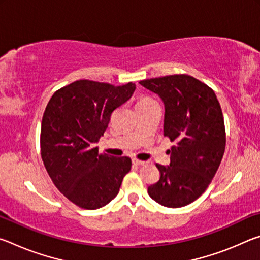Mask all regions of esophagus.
<instances>
[{"label":"esophagus","instance_id":"1","mask_svg":"<svg viewBox=\"0 0 260 260\" xmlns=\"http://www.w3.org/2000/svg\"><path fill=\"white\" fill-rule=\"evenodd\" d=\"M132 162H133L134 165H138V166H141V165H144L146 164V161H143V160H139V159H132Z\"/></svg>","mask_w":260,"mask_h":260}]
</instances>
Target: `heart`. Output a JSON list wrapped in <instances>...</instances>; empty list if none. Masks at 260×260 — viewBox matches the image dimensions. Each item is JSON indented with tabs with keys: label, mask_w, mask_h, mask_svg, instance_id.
Wrapping results in <instances>:
<instances>
[{
	"label": "heart",
	"mask_w": 260,
	"mask_h": 260,
	"mask_svg": "<svg viewBox=\"0 0 260 260\" xmlns=\"http://www.w3.org/2000/svg\"><path fill=\"white\" fill-rule=\"evenodd\" d=\"M151 102H155L152 99H149V98H144L140 101L139 103H151Z\"/></svg>",
	"instance_id": "heart-1"
}]
</instances>
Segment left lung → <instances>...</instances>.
<instances>
[{"mask_svg": "<svg viewBox=\"0 0 260 260\" xmlns=\"http://www.w3.org/2000/svg\"><path fill=\"white\" fill-rule=\"evenodd\" d=\"M140 83L164 103V136L175 143L169 150L170 165H156L160 178L148 193L166 208H182L205 191L221 162L226 147L221 108L209 86L187 74Z\"/></svg>", "mask_w": 260, "mask_h": 260, "instance_id": "1", "label": "left lung"}]
</instances>
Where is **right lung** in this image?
I'll return each mask as SVG.
<instances>
[{
    "mask_svg": "<svg viewBox=\"0 0 260 260\" xmlns=\"http://www.w3.org/2000/svg\"><path fill=\"white\" fill-rule=\"evenodd\" d=\"M135 83L122 86L78 80L60 88L47 104L41 122V157L57 189L78 206L100 209L119 192L129 157L99 153L111 113L126 103Z\"/></svg>",
    "mask_w": 260,
    "mask_h": 260,
    "instance_id": "add662e5",
    "label": "right lung"
}]
</instances>
